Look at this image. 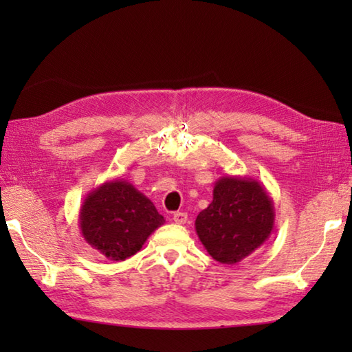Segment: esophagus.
I'll return each mask as SVG.
<instances>
[{
  "label": "esophagus",
  "mask_w": 352,
  "mask_h": 352,
  "mask_svg": "<svg viewBox=\"0 0 352 352\" xmlns=\"http://www.w3.org/2000/svg\"><path fill=\"white\" fill-rule=\"evenodd\" d=\"M172 219H174L175 223H186L188 221V213H183V212H177L172 216Z\"/></svg>",
  "instance_id": "esophagus-1"
}]
</instances>
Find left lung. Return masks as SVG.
Returning <instances> with one entry per match:
<instances>
[{"mask_svg": "<svg viewBox=\"0 0 352 352\" xmlns=\"http://www.w3.org/2000/svg\"><path fill=\"white\" fill-rule=\"evenodd\" d=\"M274 223V201L263 184L223 175L214 183L213 201L197 216L195 230L216 261L234 265L267 241Z\"/></svg>", "mask_w": 352, "mask_h": 352, "instance_id": "left-lung-1", "label": "left lung"}]
</instances>
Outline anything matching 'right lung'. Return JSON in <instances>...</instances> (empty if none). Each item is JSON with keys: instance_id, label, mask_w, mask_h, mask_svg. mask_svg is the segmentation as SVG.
<instances>
[{"instance_id": "obj_1", "label": "right lung", "mask_w": 352, "mask_h": 352, "mask_svg": "<svg viewBox=\"0 0 352 352\" xmlns=\"http://www.w3.org/2000/svg\"><path fill=\"white\" fill-rule=\"evenodd\" d=\"M78 223L92 248L109 260L122 261L140 251L164 218L151 199L131 183L116 178L87 193Z\"/></svg>"}]
</instances>
